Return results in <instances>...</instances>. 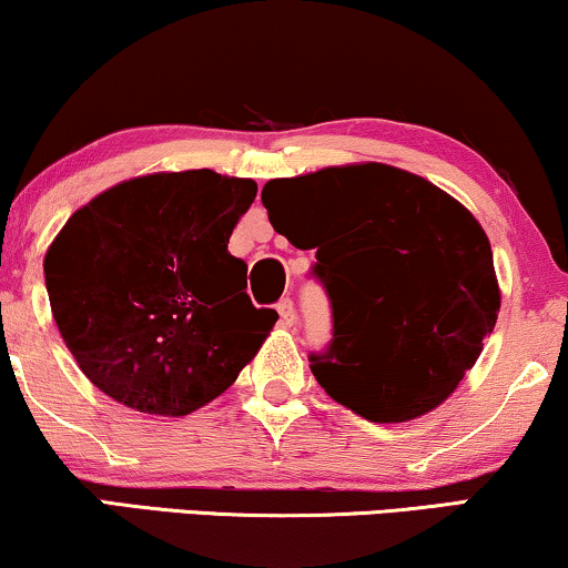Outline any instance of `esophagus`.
<instances>
[{"instance_id": "1", "label": "esophagus", "mask_w": 568, "mask_h": 568, "mask_svg": "<svg viewBox=\"0 0 568 568\" xmlns=\"http://www.w3.org/2000/svg\"><path fill=\"white\" fill-rule=\"evenodd\" d=\"M277 312H280V320H283L285 327H291L293 322H296V306H293L291 298H283L277 304Z\"/></svg>"}]
</instances>
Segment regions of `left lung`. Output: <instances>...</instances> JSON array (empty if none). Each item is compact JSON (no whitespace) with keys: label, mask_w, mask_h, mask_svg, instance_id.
I'll return each instance as SVG.
<instances>
[{"label":"left lung","mask_w":568,"mask_h":568,"mask_svg":"<svg viewBox=\"0 0 568 568\" xmlns=\"http://www.w3.org/2000/svg\"><path fill=\"white\" fill-rule=\"evenodd\" d=\"M272 227L317 248L333 341L308 354L329 398L379 425L433 412L483 354L500 308L483 225L425 178L367 162L277 178Z\"/></svg>","instance_id":"1"}]
</instances>
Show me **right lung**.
Listing matches in <instances>:
<instances>
[{"instance_id": "obj_1", "label": "right lung", "mask_w": 568, "mask_h": 568, "mask_svg": "<svg viewBox=\"0 0 568 568\" xmlns=\"http://www.w3.org/2000/svg\"><path fill=\"white\" fill-rule=\"evenodd\" d=\"M256 196L248 178L156 172L99 193L64 222L44 275L64 346L99 390L185 416L235 383L277 322L227 251Z\"/></svg>"}]
</instances>
